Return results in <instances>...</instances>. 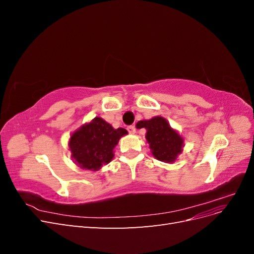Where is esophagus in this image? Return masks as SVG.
I'll return each instance as SVG.
<instances>
[{"instance_id": "34e87169", "label": "esophagus", "mask_w": 254, "mask_h": 254, "mask_svg": "<svg viewBox=\"0 0 254 254\" xmlns=\"http://www.w3.org/2000/svg\"><path fill=\"white\" fill-rule=\"evenodd\" d=\"M127 130H128V132L129 133H135V127L133 126V125H130V126H128L127 127Z\"/></svg>"}]
</instances>
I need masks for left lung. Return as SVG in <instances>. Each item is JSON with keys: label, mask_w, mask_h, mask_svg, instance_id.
Returning a JSON list of instances; mask_svg holds the SVG:
<instances>
[{"label": "left lung", "mask_w": 254, "mask_h": 254, "mask_svg": "<svg viewBox=\"0 0 254 254\" xmlns=\"http://www.w3.org/2000/svg\"><path fill=\"white\" fill-rule=\"evenodd\" d=\"M140 128H145L146 140L149 144L152 156L166 163L175 162L183 148V139L162 117L140 121Z\"/></svg>", "instance_id": "8db88e82"}]
</instances>
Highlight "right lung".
Returning a JSON list of instances; mask_svg holds the SVG:
<instances>
[{
  "mask_svg": "<svg viewBox=\"0 0 254 254\" xmlns=\"http://www.w3.org/2000/svg\"><path fill=\"white\" fill-rule=\"evenodd\" d=\"M127 133L126 129H114L102 118L93 119L71 135L68 147L74 162L83 170H101L113 159L114 147Z\"/></svg>",
  "mask_w": 254,
  "mask_h": 254,
  "instance_id": "add662e5",
  "label": "right lung"
}]
</instances>
